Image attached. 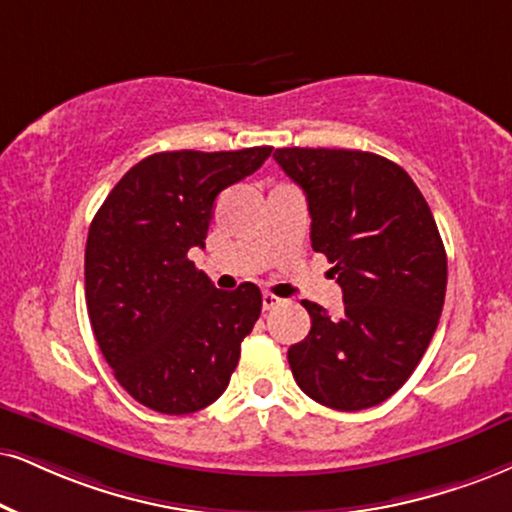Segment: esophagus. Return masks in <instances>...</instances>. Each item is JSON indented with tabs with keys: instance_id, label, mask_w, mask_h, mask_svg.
Listing matches in <instances>:
<instances>
[{
	"instance_id": "esophagus-1",
	"label": "esophagus",
	"mask_w": 512,
	"mask_h": 512,
	"mask_svg": "<svg viewBox=\"0 0 512 512\" xmlns=\"http://www.w3.org/2000/svg\"><path fill=\"white\" fill-rule=\"evenodd\" d=\"M277 306H282L280 296H275V294H270V292L263 294V311H273V308H277Z\"/></svg>"
}]
</instances>
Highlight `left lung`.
<instances>
[{
	"label": "left lung",
	"instance_id": "left-lung-1",
	"mask_svg": "<svg viewBox=\"0 0 512 512\" xmlns=\"http://www.w3.org/2000/svg\"><path fill=\"white\" fill-rule=\"evenodd\" d=\"M304 189L313 251L344 292L339 315L304 301L311 332L289 346L296 384L334 410H363L396 394L439 325L446 251L418 185L394 161L358 149H275Z\"/></svg>",
	"mask_w": 512,
	"mask_h": 512
}]
</instances>
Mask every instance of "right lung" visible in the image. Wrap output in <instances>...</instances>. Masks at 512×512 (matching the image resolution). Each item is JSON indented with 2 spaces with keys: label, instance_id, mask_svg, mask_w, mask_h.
Masks as SVG:
<instances>
[{
  "label": "right lung",
  "instance_id": "1",
  "mask_svg": "<svg viewBox=\"0 0 512 512\" xmlns=\"http://www.w3.org/2000/svg\"><path fill=\"white\" fill-rule=\"evenodd\" d=\"M270 151L151 154L92 220L85 299L94 337L121 387L156 413L211 406L261 315L254 282L223 292L187 254L204 249L218 194L261 168Z\"/></svg>",
  "mask_w": 512,
  "mask_h": 512
}]
</instances>
